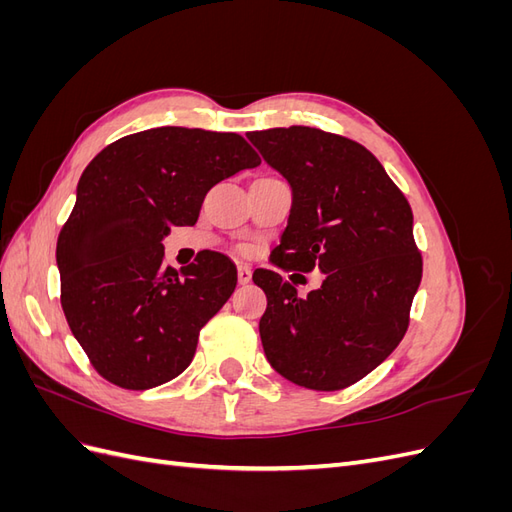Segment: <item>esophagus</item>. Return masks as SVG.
Instances as JSON below:
<instances>
[{"instance_id":"esophagus-1","label":"esophagus","mask_w":512,"mask_h":512,"mask_svg":"<svg viewBox=\"0 0 512 512\" xmlns=\"http://www.w3.org/2000/svg\"><path fill=\"white\" fill-rule=\"evenodd\" d=\"M237 280H239V284H250L252 282V269L245 267V265H239Z\"/></svg>"}]
</instances>
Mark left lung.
<instances>
[{
    "label": "left lung",
    "mask_w": 512,
    "mask_h": 512,
    "mask_svg": "<svg viewBox=\"0 0 512 512\" xmlns=\"http://www.w3.org/2000/svg\"><path fill=\"white\" fill-rule=\"evenodd\" d=\"M247 138L292 188L288 226L271 262L324 273L320 288L299 297L277 271H254L267 294L258 324L267 361L305 389H346L408 331L423 275L412 209L374 153L346 136L290 126Z\"/></svg>",
    "instance_id": "left-lung-1"
}]
</instances>
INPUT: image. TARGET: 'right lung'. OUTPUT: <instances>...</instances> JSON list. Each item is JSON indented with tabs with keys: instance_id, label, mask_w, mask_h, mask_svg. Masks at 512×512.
<instances>
[{
	"instance_id": "add662e5",
	"label": "right lung",
	"mask_w": 512,
	"mask_h": 512,
	"mask_svg": "<svg viewBox=\"0 0 512 512\" xmlns=\"http://www.w3.org/2000/svg\"><path fill=\"white\" fill-rule=\"evenodd\" d=\"M260 164L235 132L153 128L123 136L87 164L57 239L61 307L98 374L145 391L177 378L198 333L237 286L220 252L164 267L170 226H192L205 194Z\"/></svg>"
}]
</instances>
